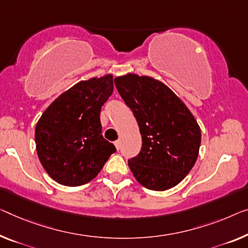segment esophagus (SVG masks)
<instances>
[{"label": "esophagus", "instance_id": "34e87169", "mask_svg": "<svg viewBox=\"0 0 248 248\" xmlns=\"http://www.w3.org/2000/svg\"><path fill=\"white\" fill-rule=\"evenodd\" d=\"M114 146H116L117 150L120 149V141H119V140H117V141H114Z\"/></svg>", "mask_w": 248, "mask_h": 248}]
</instances>
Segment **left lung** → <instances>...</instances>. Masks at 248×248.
<instances>
[{
	"label": "left lung",
	"mask_w": 248,
	"mask_h": 248,
	"mask_svg": "<svg viewBox=\"0 0 248 248\" xmlns=\"http://www.w3.org/2000/svg\"><path fill=\"white\" fill-rule=\"evenodd\" d=\"M117 90L134 112L141 150L128 165L137 182L162 191L178 185L197 160L202 132L186 105L166 84L135 73L117 77Z\"/></svg>",
	"instance_id": "obj_1"
}]
</instances>
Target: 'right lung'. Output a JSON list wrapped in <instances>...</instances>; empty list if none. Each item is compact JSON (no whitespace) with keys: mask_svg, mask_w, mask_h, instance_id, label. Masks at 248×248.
I'll return each instance as SVG.
<instances>
[{"mask_svg":"<svg viewBox=\"0 0 248 248\" xmlns=\"http://www.w3.org/2000/svg\"><path fill=\"white\" fill-rule=\"evenodd\" d=\"M113 91L111 75L80 81L42 113L35 127L36 153L55 182L69 187L90 182L116 151L101 135L100 111Z\"/></svg>","mask_w":248,"mask_h":248,"instance_id":"right-lung-1","label":"right lung"}]
</instances>
